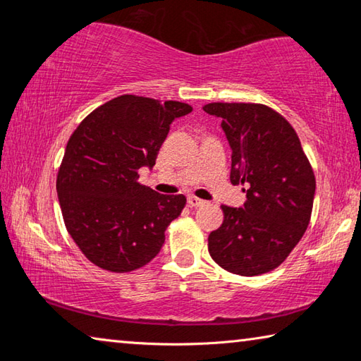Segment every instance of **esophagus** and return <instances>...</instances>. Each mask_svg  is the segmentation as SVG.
<instances>
[{
	"instance_id": "34e87169",
	"label": "esophagus",
	"mask_w": 361,
	"mask_h": 361,
	"mask_svg": "<svg viewBox=\"0 0 361 361\" xmlns=\"http://www.w3.org/2000/svg\"><path fill=\"white\" fill-rule=\"evenodd\" d=\"M205 202L202 199H199V197H195V195H189L188 197V205L189 207H200V205H204Z\"/></svg>"
}]
</instances>
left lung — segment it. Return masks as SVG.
I'll use <instances>...</instances> for the list:
<instances>
[{
  "label": "left lung",
  "mask_w": 361,
  "mask_h": 361,
  "mask_svg": "<svg viewBox=\"0 0 361 361\" xmlns=\"http://www.w3.org/2000/svg\"><path fill=\"white\" fill-rule=\"evenodd\" d=\"M232 149L231 183L245 185L240 209L221 205L223 224L209 235V253L228 272H271L302 239L312 215L315 176L298 133L261 103H209Z\"/></svg>",
  "instance_id": "8db88e82"
}]
</instances>
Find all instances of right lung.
I'll return each instance as SVG.
<instances>
[{
    "label": "right lung",
    "mask_w": 361,
    "mask_h": 361,
    "mask_svg": "<svg viewBox=\"0 0 361 361\" xmlns=\"http://www.w3.org/2000/svg\"><path fill=\"white\" fill-rule=\"evenodd\" d=\"M192 111L181 102L121 95L94 109L66 143L57 194L66 231L85 258L111 272L143 267L186 205L138 183L156 164L170 124Z\"/></svg>",
    "instance_id": "1"
}]
</instances>
